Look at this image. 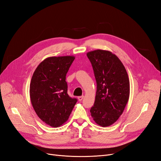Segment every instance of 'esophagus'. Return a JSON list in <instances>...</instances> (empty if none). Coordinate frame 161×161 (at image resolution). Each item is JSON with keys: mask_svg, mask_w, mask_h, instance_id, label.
Segmentation results:
<instances>
[{"mask_svg": "<svg viewBox=\"0 0 161 161\" xmlns=\"http://www.w3.org/2000/svg\"><path fill=\"white\" fill-rule=\"evenodd\" d=\"M83 99V96H80V97H78V101H82Z\"/></svg>", "mask_w": 161, "mask_h": 161, "instance_id": "34e87169", "label": "esophagus"}]
</instances>
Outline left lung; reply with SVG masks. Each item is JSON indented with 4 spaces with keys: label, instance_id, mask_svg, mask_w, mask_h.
<instances>
[{
    "label": "left lung",
    "instance_id": "1",
    "mask_svg": "<svg viewBox=\"0 0 161 161\" xmlns=\"http://www.w3.org/2000/svg\"><path fill=\"white\" fill-rule=\"evenodd\" d=\"M87 56L97 82L95 101L90 113L98 125L109 126L119 118L128 101V75L120 60L113 53L98 49L88 52Z\"/></svg>",
    "mask_w": 161,
    "mask_h": 161
}]
</instances>
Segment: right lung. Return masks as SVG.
Segmentation results:
<instances>
[{
  "instance_id": "right-lung-1",
  "label": "right lung",
  "mask_w": 161,
  "mask_h": 161,
  "mask_svg": "<svg viewBox=\"0 0 161 161\" xmlns=\"http://www.w3.org/2000/svg\"><path fill=\"white\" fill-rule=\"evenodd\" d=\"M74 56L48 57L35 70L30 83L32 106L40 119L53 128L64 124L78 101L68 95L66 75Z\"/></svg>"
}]
</instances>
